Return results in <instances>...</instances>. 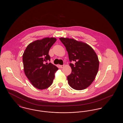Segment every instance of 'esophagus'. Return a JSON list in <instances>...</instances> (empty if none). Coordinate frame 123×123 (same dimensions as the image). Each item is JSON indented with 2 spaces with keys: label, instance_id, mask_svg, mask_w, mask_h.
I'll return each instance as SVG.
<instances>
[{
  "label": "esophagus",
  "instance_id": "esophagus-1",
  "mask_svg": "<svg viewBox=\"0 0 123 123\" xmlns=\"http://www.w3.org/2000/svg\"><path fill=\"white\" fill-rule=\"evenodd\" d=\"M64 65H59V67L60 68H63L64 67Z\"/></svg>",
  "mask_w": 123,
  "mask_h": 123
}]
</instances>
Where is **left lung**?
<instances>
[{
	"mask_svg": "<svg viewBox=\"0 0 123 123\" xmlns=\"http://www.w3.org/2000/svg\"><path fill=\"white\" fill-rule=\"evenodd\" d=\"M66 47L70 61L71 73L67 76L69 85L72 88L81 90L89 87L98 73L99 61L92 47L87 43L72 38H59Z\"/></svg>",
	"mask_w": 123,
	"mask_h": 123,
	"instance_id": "1",
	"label": "left lung"
}]
</instances>
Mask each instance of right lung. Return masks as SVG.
<instances>
[{
	"label": "right lung",
	"mask_w": 123,
	"mask_h": 123,
	"mask_svg": "<svg viewBox=\"0 0 123 123\" xmlns=\"http://www.w3.org/2000/svg\"><path fill=\"white\" fill-rule=\"evenodd\" d=\"M57 40L54 37H47L30 43L23 55L24 71L34 87L39 89L49 87L53 83L58 68L50 63L49 51Z\"/></svg>",
	"instance_id": "right-lung-1"
}]
</instances>
